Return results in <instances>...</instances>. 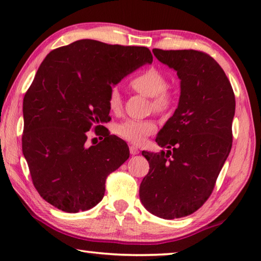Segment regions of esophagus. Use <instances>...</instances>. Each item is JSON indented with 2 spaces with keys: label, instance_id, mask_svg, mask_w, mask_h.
I'll return each mask as SVG.
<instances>
[{
  "label": "esophagus",
  "instance_id": "obj_1",
  "mask_svg": "<svg viewBox=\"0 0 261 261\" xmlns=\"http://www.w3.org/2000/svg\"><path fill=\"white\" fill-rule=\"evenodd\" d=\"M129 152H130V154L135 156V154H138L140 151H139L138 147H135V145H129Z\"/></svg>",
  "mask_w": 261,
  "mask_h": 261
}]
</instances>
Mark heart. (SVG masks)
Here are the masks:
<instances>
[{
	"instance_id": "heart-1",
	"label": "heart",
	"mask_w": 261,
	"mask_h": 261,
	"mask_svg": "<svg viewBox=\"0 0 261 261\" xmlns=\"http://www.w3.org/2000/svg\"><path fill=\"white\" fill-rule=\"evenodd\" d=\"M129 86L135 91L151 97L152 108L157 112H166L174 103V93L167 86V79L162 71L150 67L141 71L132 77ZM121 95L117 87H112L108 95V107L111 112H119L121 109ZM157 126L152 120H128L119 123L116 132L119 138L133 144H143L150 135L156 133Z\"/></svg>"
}]
</instances>
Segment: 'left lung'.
Returning a JSON list of instances; mask_svg holds the SVG:
<instances>
[{
  "mask_svg": "<svg viewBox=\"0 0 261 261\" xmlns=\"http://www.w3.org/2000/svg\"><path fill=\"white\" fill-rule=\"evenodd\" d=\"M152 53L177 72L181 95L156 138L167 151H142L150 168L141 182L140 199L159 218H184L208 199L230 152L235 95L225 71L208 54L193 49Z\"/></svg>",
  "mask_w": 261,
  "mask_h": 261,
  "instance_id": "1",
  "label": "left lung"
}]
</instances>
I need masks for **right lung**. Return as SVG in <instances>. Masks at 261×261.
<instances>
[{
  "label": "right lung",
  "instance_id": "right-lung-1",
  "mask_svg": "<svg viewBox=\"0 0 261 261\" xmlns=\"http://www.w3.org/2000/svg\"><path fill=\"white\" fill-rule=\"evenodd\" d=\"M152 63L147 47L79 40L50 51L22 102V153L41 197L76 213L102 200L109 174L129 158L125 141L111 135L108 95L128 73ZM102 135L96 146L86 132Z\"/></svg>",
  "mask_w": 261,
  "mask_h": 261
}]
</instances>
